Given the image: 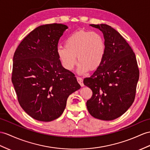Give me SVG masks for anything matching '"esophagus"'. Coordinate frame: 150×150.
<instances>
[{
    "label": "esophagus",
    "mask_w": 150,
    "mask_h": 150,
    "mask_svg": "<svg viewBox=\"0 0 150 150\" xmlns=\"http://www.w3.org/2000/svg\"><path fill=\"white\" fill-rule=\"evenodd\" d=\"M77 80H78V83L80 85H81V87L84 86L83 80V79H82V78H79V77H77Z\"/></svg>",
    "instance_id": "1"
}]
</instances>
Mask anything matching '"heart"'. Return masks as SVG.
I'll use <instances>...</instances> for the list:
<instances>
[{
	"instance_id": "1",
	"label": "heart",
	"mask_w": 150,
	"mask_h": 150,
	"mask_svg": "<svg viewBox=\"0 0 150 150\" xmlns=\"http://www.w3.org/2000/svg\"><path fill=\"white\" fill-rule=\"evenodd\" d=\"M65 46H58V57L63 67L72 70L77 61L79 62L78 72L85 73L93 71L100 66L105 54L104 40L96 32L79 30L72 33L65 39Z\"/></svg>"
}]
</instances>
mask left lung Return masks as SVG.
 Returning <instances> with one entry per match:
<instances>
[{
	"mask_svg": "<svg viewBox=\"0 0 150 150\" xmlns=\"http://www.w3.org/2000/svg\"><path fill=\"white\" fill-rule=\"evenodd\" d=\"M103 33L105 54L100 66L84 85L92 90L86 107L93 117L105 121L119 118L132 105L139 77L136 55L122 36L106 24L90 25Z\"/></svg>",
	"mask_w": 150,
	"mask_h": 150,
	"instance_id": "1",
	"label": "left lung"
}]
</instances>
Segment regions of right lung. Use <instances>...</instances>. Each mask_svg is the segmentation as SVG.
Instances as JSON below:
<instances>
[{"instance_id":"obj_1","label":"right lung","mask_w":150,"mask_h":150,"mask_svg":"<svg viewBox=\"0 0 150 150\" xmlns=\"http://www.w3.org/2000/svg\"><path fill=\"white\" fill-rule=\"evenodd\" d=\"M67 28L61 23L39 26L23 39L14 54L12 83L18 102L38 121L60 117L68 97L81 88L57 53L58 41Z\"/></svg>"}]
</instances>
